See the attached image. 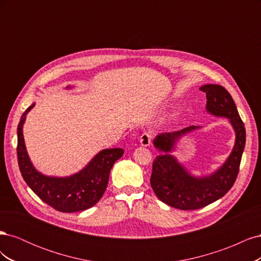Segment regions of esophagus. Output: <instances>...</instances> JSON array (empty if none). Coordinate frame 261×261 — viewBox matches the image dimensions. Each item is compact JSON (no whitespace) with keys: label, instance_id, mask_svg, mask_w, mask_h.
Listing matches in <instances>:
<instances>
[{"label":"esophagus","instance_id":"1","mask_svg":"<svg viewBox=\"0 0 261 261\" xmlns=\"http://www.w3.org/2000/svg\"><path fill=\"white\" fill-rule=\"evenodd\" d=\"M152 136L153 135H152L151 132H145V133L141 134V136H140L141 146H145V147L149 146L150 143H151V140H152Z\"/></svg>","mask_w":261,"mask_h":261}]
</instances>
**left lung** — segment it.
<instances>
[{"instance_id":"1","label":"left lung","mask_w":261,"mask_h":261,"mask_svg":"<svg viewBox=\"0 0 261 261\" xmlns=\"http://www.w3.org/2000/svg\"><path fill=\"white\" fill-rule=\"evenodd\" d=\"M200 90L206 92L207 110L213 115L225 116L236 133L235 145L226 162L215 174L196 178L171 154H161L152 163L150 184L158 198L169 206L180 210H196L208 206L223 197L234 185L240 172V164L244 151L246 132L231 94L220 85H204ZM198 128L188 127L173 133L158 135L153 144L163 152H170L175 140L184 134Z\"/></svg>"}]
</instances>
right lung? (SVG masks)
I'll return each instance as SVG.
<instances>
[{
	"label": "right lung",
	"instance_id": "right-lung-1",
	"mask_svg": "<svg viewBox=\"0 0 261 261\" xmlns=\"http://www.w3.org/2000/svg\"><path fill=\"white\" fill-rule=\"evenodd\" d=\"M33 107L34 105L22 114L17 127V158L22 178L39 198L58 211L77 212L94 206L103 196L110 171L123 155L124 150L121 148L102 150L83 171L73 176L64 178L44 176L31 164L23 141L22 124Z\"/></svg>",
	"mask_w": 261,
	"mask_h": 261
}]
</instances>
